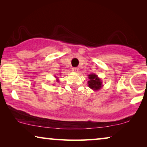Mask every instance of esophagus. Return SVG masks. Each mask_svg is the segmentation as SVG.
<instances>
[{"label": "esophagus", "instance_id": "34e87169", "mask_svg": "<svg viewBox=\"0 0 147 147\" xmlns=\"http://www.w3.org/2000/svg\"><path fill=\"white\" fill-rule=\"evenodd\" d=\"M71 70L73 71H75V72H77V71H78V67H73L71 69Z\"/></svg>", "mask_w": 147, "mask_h": 147}]
</instances>
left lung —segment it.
Returning a JSON list of instances; mask_svg holds the SVG:
<instances>
[{
    "instance_id": "obj_1",
    "label": "left lung",
    "mask_w": 147,
    "mask_h": 147,
    "mask_svg": "<svg viewBox=\"0 0 147 147\" xmlns=\"http://www.w3.org/2000/svg\"><path fill=\"white\" fill-rule=\"evenodd\" d=\"M89 81L88 82V86L94 90H98L102 87V80L98 77L97 75L94 74H91L88 75Z\"/></svg>"
}]
</instances>
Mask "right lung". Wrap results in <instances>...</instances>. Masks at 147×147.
Wrapping results in <instances>:
<instances>
[{
	"label": "right lung",
	"mask_w": 147,
	"mask_h": 147,
	"mask_svg": "<svg viewBox=\"0 0 147 147\" xmlns=\"http://www.w3.org/2000/svg\"><path fill=\"white\" fill-rule=\"evenodd\" d=\"M55 78H57V77H56V76H55ZM57 82H59V80H58V78H57Z\"/></svg>",
	"instance_id": "add662e5"
}]
</instances>
